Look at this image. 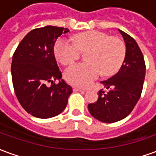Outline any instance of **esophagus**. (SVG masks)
<instances>
[{"mask_svg":"<svg viewBox=\"0 0 156 156\" xmlns=\"http://www.w3.org/2000/svg\"><path fill=\"white\" fill-rule=\"evenodd\" d=\"M74 91H76V92H85V91H86V89H84V88H74Z\"/></svg>","mask_w":156,"mask_h":156,"instance_id":"obj_1","label":"esophagus"}]
</instances>
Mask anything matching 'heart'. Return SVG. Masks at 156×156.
Listing matches in <instances>:
<instances>
[{"label": "heart", "instance_id": "heart-1", "mask_svg": "<svg viewBox=\"0 0 156 156\" xmlns=\"http://www.w3.org/2000/svg\"><path fill=\"white\" fill-rule=\"evenodd\" d=\"M74 41L61 38L54 46L56 58L62 65L72 64L82 51H88L86 62L72 65L64 76L71 84L87 87L98 76H111L119 69L125 56V46L122 40L105 32L90 31L78 34Z\"/></svg>", "mask_w": 156, "mask_h": 156}]
</instances>
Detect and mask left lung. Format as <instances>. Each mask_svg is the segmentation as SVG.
Instances as JSON below:
<instances>
[{
  "instance_id": "left-lung-1",
  "label": "left lung",
  "mask_w": 156,
  "mask_h": 156,
  "mask_svg": "<svg viewBox=\"0 0 156 156\" xmlns=\"http://www.w3.org/2000/svg\"><path fill=\"white\" fill-rule=\"evenodd\" d=\"M119 32L126 48L123 64L116 74L101 82L105 89H100L98 100L88 106L92 116L104 123H115L130 114L140 98L145 77L144 57L137 42Z\"/></svg>"
}]
</instances>
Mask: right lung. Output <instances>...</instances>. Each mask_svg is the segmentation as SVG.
I'll return each mask as SVG.
<instances>
[{
  "label": "right lung",
  "instance_id": "right-lung-1",
  "mask_svg": "<svg viewBox=\"0 0 156 156\" xmlns=\"http://www.w3.org/2000/svg\"><path fill=\"white\" fill-rule=\"evenodd\" d=\"M68 32L53 26L34 29L22 39L12 57L11 72L16 98L34 117L48 119L61 114L73 93L71 86L62 79L54 56L57 39Z\"/></svg>",
  "mask_w": 156,
  "mask_h": 156
}]
</instances>
